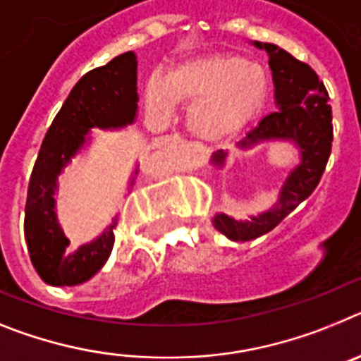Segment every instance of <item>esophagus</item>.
<instances>
[{
	"instance_id": "obj_1",
	"label": "esophagus",
	"mask_w": 361,
	"mask_h": 361,
	"mask_svg": "<svg viewBox=\"0 0 361 361\" xmlns=\"http://www.w3.org/2000/svg\"><path fill=\"white\" fill-rule=\"evenodd\" d=\"M172 140H174V142H180V140H181V137H180V134H176V136L172 137Z\"/></svg>"
}]
</instances>
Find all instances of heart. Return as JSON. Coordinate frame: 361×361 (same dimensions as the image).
<instances>
[{
  "mask_svg": "<svg viewBox=\"0 0 361 361\" xmlns=\"http://www.w3.org/2000/svg\"><path fill=\"white\" fill-rule=\"evenodd\" d=\"M265 68L241 56L214 54L185 59L165 72L161 85L145 89L147 114L156 121L171 116L174 105H190L187 128L203 143H219L252 120L265 103Z\"/></svg>",
  "mask_w": 361,
  "mask_h": 361,
  "instance_id": "b5f03b06",
  "label": "heart"
}]
</instances>
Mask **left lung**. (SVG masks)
<instances>
[{
    "label": "left lung",
    "mask_w": 361,
    "mask_h": 361,
    "mask_svg": "<svg viewBox=\"0 0 361 361\" xmlns=\"http://www.w3.org/2000/svg\"><path fill=\"white\" fill-rule=\"evenodd\" d=\"M252 45L265 50L269 56L278 112L265 116L238 147L247 150L263 142H290L298 149L300 163L289 172L278 202L269 211L249 219H234L224 212L212 218V225L233 241H250L267 234L309 198L322 180L332 145L329 94L318 74L278 45L259 42H252ZM225 158L227 152L218 150L211 161L221 169Z\"/></svg>",
    "instance_id": "1"
}]
</instances>
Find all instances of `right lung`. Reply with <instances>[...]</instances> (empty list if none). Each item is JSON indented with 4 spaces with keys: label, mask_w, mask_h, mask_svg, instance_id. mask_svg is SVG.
<instances>
[{
    "label": "right lung",
    "mask_w": 361,
    "mask_h": 361,
    "mask_svg": "<svg viewBox=\"0 0 361 361\" xmlns=\"http://www.w3.org/2000/svg\"><path fill=\"white\" fill-rule=\"evenodd\" d=\"M136 83V54L130 50L116 56L78 81L47 130L25 205V240L30 262L45 283L56 287L83 283L111 256L116 219L96 240L78 249L68 247L58 224L54 196L58 176L89 142L90 128H120L133 123L137 112Z\"/></svg>",
    "instance_id": "right-lung-1"
}]
</instances>
